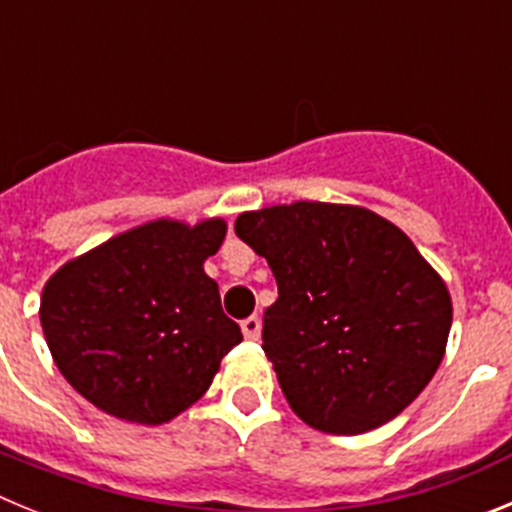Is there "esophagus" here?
<instances>
[{"mask_svg":"<svg viewBox=\"0 0 512 512\" xmlns=\"http://www.w3.org/2000/svg\"><path fill=\"white\" fill-rule=\"evenodd\" d=\"M241 330H243V336H246L248 341H259V338H261V320L256 318V315H251V318L243 320Z\"/></svg>","mask_w":512,"mask_h":512,"instance_id":"34e87169","label":"esophagus"}]
</instances>
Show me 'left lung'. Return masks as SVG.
<instances>
[{
  "label": "left lung",
  "instance_id": "left-lung-1",
  "mask_svg": "<svg viewBox=\"0 0 512 512\" xmlns=\"http://www.w3.org/2000/svg\"><path fill=\"white\" fill-rule=\"evenodd\" d=\"M235 233L277 279L264 354L297 418L356 436L425 390L454 310L441 274L395 223L366 207L302 200L241 212Z\"/></svg>",
  "mask_w": 512,
  "mask_h": 512
}]
</instances>
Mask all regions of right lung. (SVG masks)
<instances>
[{"label": "right lung", "mask_w": 512, "mask_h": 512, "mask_svg": "<svg viewBox=\"0 0 512 512\" xmlns=\"http://www.w3.org/2000/svg\"><path fill=\"white\" fill-rule=\"evenodd\" d=\"M228 223L171 217L66 261L43 287L40 325L58 372L112 418L161 425L192 408L243 341L205 261Z\"/></svg>", "instance_id": "1"}]
</instances>
